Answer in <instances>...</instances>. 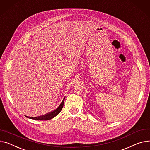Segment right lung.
Here are the masks:
<instances>
[{
  "label": "right lung",
  "mask_w": 150,
  "mask_h": 150,
  "mask_svg": "<svg viewBox=\"0 0 150 150\" xmlns=\"http://www.w3.org/2000/svg\"><path fill=\"white\" fill-rule=\"evenodd\" d=\"M64 99H65V97L63 99V101L61 103V104H59V105L55 110H54V111L50 112L49 113H47L46 115H44L43 116H38V117H28L30 118V119H35V120H38V121H39V120H40V121H46V120H49V119H51L53 117H54L55 116H56L59 112H61V110H62L63 107Z\"/></svg>",
  "instance_id": "obj_1"
}]
</instances>
